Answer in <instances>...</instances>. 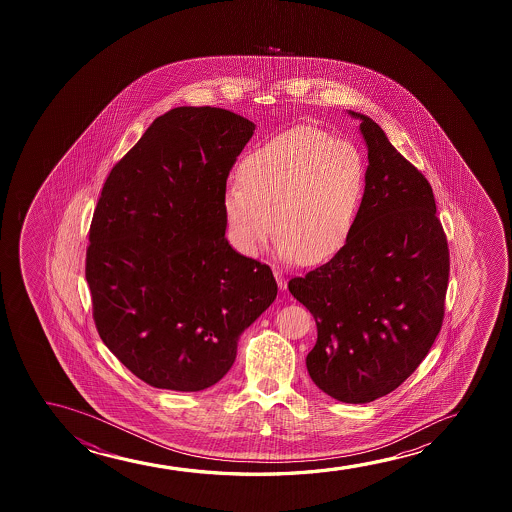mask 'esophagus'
Returning a JSON list of instances; mask_svg holds the SVG:
<instances>
[{
	"mask_svg": "<svg viewBox=\"0 0 512 512\" xmlns=\"http://www.w3.org/2000/svg\"><path fill=\"white\" fill-rule=\"evenodd\" d=\"M274 278L278 281V285H280L281 290H287V280H285V274L281 273L278 267H274L273 269Z\"/></svg>",
	"mask_w": 512,
	"mask_h": 512,
	"instance_id": "34e87169",
	"label": "esophagus"
}]
</instances>
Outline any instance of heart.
<instances>
[{"label":"heart","mask_w":512,"mask_h":512,"mask_svg":"<svg viewBox=\"0 0 512 512\" xmlns=\"http://www.w3.org/2000/svg\"><path fill=\"white\" fill-rule=\"evenodd\" d=\"M222 197L232 245L248 257L280 234L281 259L316 264L344 245L364 197V157L311 126L274 134L245 155ZM275 220H272V215Z\"/></svg>","instance_id":"1"}]
</instances>
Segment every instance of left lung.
I'll list each match as a JSON object with an SVG mask.
<instances>
[{
	"label": "left lung",
	"instance_id": "obj_1",
	"mask_svg": "<svg viewBox=\"0 0 512 512\" xmlns=\"http://www.w3.org/2000/svg\"><path fill=\"white\" fill-rule=\"evenodd\" d=\"M369 166L343 248L288 281L318 329L306 365L315 385L346 404L393 392L427 357L444 320L448 239L421 171L362 113Z\"/></svg>",
	"mask_w": 512,
	"mask_h": 512
}]
</instances>
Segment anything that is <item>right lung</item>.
Masks as SVG:
<instances>
[{
	"label": "right lung",
	"mask_w": 512,
	"mask_h": 512,
	"mask_svg": "<svg viewBox=\"0 0 512 512\" xmlns=\"http://www.w3.org/2000/svg\"><path fill=\"white\" fill-rule=\"evenodd\" d=\"M253 131L224 108H173L103 185L85 257L92 316L108 350L147 385H215L241 332L276 299L271 267L225 238L227 176Z\"/></svg>",
	"instance_id": "1"
}]
</instances>
